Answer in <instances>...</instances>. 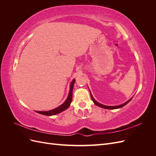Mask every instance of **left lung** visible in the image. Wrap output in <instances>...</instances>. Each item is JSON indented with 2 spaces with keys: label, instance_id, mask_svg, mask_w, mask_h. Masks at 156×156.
Instances as JSON below:
<instances>
[{
  "label": "left lung",
  "instance_id": "obj_1",
  "mask_svg": "<svg viewBox=\"0 0 156 156\" xmlns=\"http://www.w3.org/2000/svg\"><path fill=\"white\" fill-rule=\"evenodd\" d=\"M90 96H91V98H92V100L93 102L94 103V104L96 105H97V106H98V107H101V108H106V109H116V108H121V107H122L125 106V105L127 104V103H128L131 101V100L132 99V98H131V99H129V100H127L126 102H125L124 103H123V104H121V105H116V106H107V105H105L101 104V103H100L99 102H98L97 101H96V100H95V99H94V98H93V96H92V94H91L90 90Z\"/></svg>",
  "mask_w": 156,
  "mask_h": 156
}]
</instances>
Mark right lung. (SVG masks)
Masks as SVG:
<instances>
[{
	"label": "right lung",
	"instance_id": "add662e5",
	"mask_svg": "<svg viewBox=\"0 0 156 156\" xmlns=\"http://www.w3.org/2000/svg\"><path fill=\"white\" fill-rule=\"evenodd\" d=\"M75 82V79H73V81H72L70 84L69 86V92L68 94V96L66 101L62 103V105H60V106H58V107H56L54 109H52L50 111H36V112L39 113V114L43 115H46V116H53V115H55L56 114H58V113L62 112L64 111H65L66 109L69 107L71 102L72 101V92H73V85L74 83Z\"/></svg>",
	"mask_w": 156,
	"mask_h": 156
}]
</instances>
